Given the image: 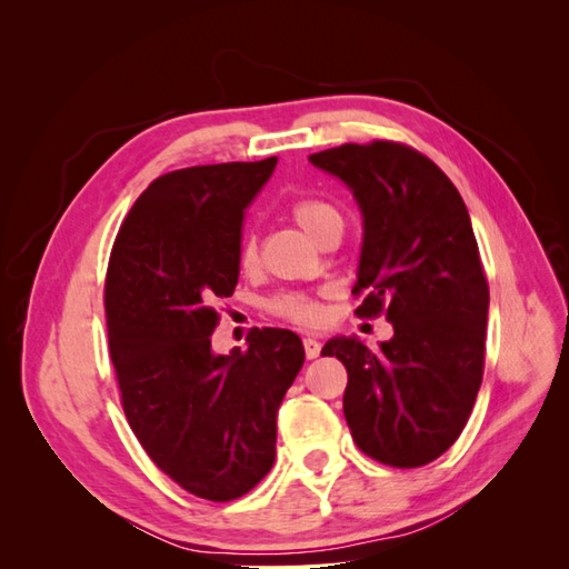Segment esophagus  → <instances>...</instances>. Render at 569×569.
I'll use <instances>...</instances> for the list:
<instances>
[{
    "instance_id": "obj_1",
    "label": "esophagus",
    "mask_w": 569,
    "mask_h": 569,
    "mask_svg": "<svg viewBox=\"0 0 569 569\" xmlns=\"http://www.w3.org/2000/svg\"><path fill=\"white\" fill-rule=\"evenodd\" d=\"M303 351L306 358H318L320 356V341L313 337H303Z\"/></svg>"
}]
</instances>
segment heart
Instances as JSON below:
<instances>
[{"label":"heart","mask_w":569,"mask_h":569,"mask_svg":"<svg viewBox=\"0 0 569 569\" xmlns=\"http://www.w3.org/2000/svg\"><path fill=\"white\" fill-rule=\"evenodd\" d=\"M289 216L308 237H313L318 244H322L330 234H341L343 230L341 211L332 201L320 197L297 199L291 203ZM237 261L242 270H253L258 266V242L253 234H247L242 239ZM268 311L297 325H316L322 316L320 301L313 295H306V291H282V295H274L268 301Z\"/></svg>","instance_id":"b5f03b06"}]
</instances>
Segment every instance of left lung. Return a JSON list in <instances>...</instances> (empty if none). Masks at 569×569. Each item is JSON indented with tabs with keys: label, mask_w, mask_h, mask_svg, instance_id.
I'll list each match as a JSON object with an SVG mask.
<instances>
[{
	"label": "left lung",
	"mask_w": 569,
	"mask_h": 569,
	"mask_svg": "<svg viewBox=\"0 0 569 569\" xmlns=\"http://www.w3.org/2000/svg\"><path fill=\"white\" fill-rule=\"evenodd\" d=\"M308 161L347 182L363 213L356 316L393 325L377 349L353 337L322 347L349 372L343 416L366 456L420 468L460 437L485 375L489 284L468 206L401 142L341 144Z\"/></svg>",
	"instance_id": "obj_1"
}]
</instances>
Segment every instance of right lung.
<instances>
[{
    "label": "right lung",
    "mask_w": 569,
    "mask_h": 569,
    "mask_svg": "<svg viewBox=\"0 0 569 569\" xmlns=\"http://www.w3.org/2000/svg\"><path fill=\"white\" fill-rule=\"evenodd\" d=\"M278 157L173 170L153 180L120 226L104 308L128 425L184 491L226 503L274 462L278 408L303 366L291 330L249 332L247 351L216 356V303L239 280L244 209Z\"/></svg>",
    "instance_id": "add662e5"
}]
</instances>
